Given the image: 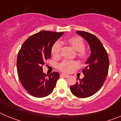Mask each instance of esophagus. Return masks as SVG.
Masks as SVG:
<instances>
[{"label": "esophagus", "mask_w": 121, "mask_h": 121, "mask_svg": "<svg viewBox=\"0 0 121 121\" xmlns=\"http://www.w3.org/2000/svg\"><path fill=\"white\" fill-rule=\"evenodd\" d=\"M60 76L64 77V78H68V77H69V76H68V74H66L62 73V74H60Z\"/></svg>", "instance_id": "1"}]
</instances>
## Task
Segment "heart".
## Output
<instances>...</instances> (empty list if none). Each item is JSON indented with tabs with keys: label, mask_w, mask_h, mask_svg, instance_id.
Returning <instances> with one entry per match:
<instances>
[{
	"label": "heart",
	"mask_w": 121,
	"mask_h": 121,
	"mask_svg": "<svg viewBox=\"0 0 121 121\" xmlns=\"http://www.w3.org/2000/svg\"><path fill=\"white\" fill-rule=\"evenodd\" d=\"M66 43L77 51V56L82 59H85L87 57V53L85 48V43L82 37L79 36H72L66 40ZM62 45L60 42L56 41L51 48V54L54 58H59L60 56ZM79 67V63L74 60H64L57 65L60 71L64 73L72 72Z\"/></svg>",
	"instance_id": "1"
}]
</instances>
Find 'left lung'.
<instances>
[{
    "label": "left lung",
    "mask_w": 121,
    "mask_h": 121,
    "mask_svg": "<svg viewBox=\"0 0 121 121\" xmlns=\"http://www.w3.org/2000/svg\"><path fill=\"white\" fill-rule=\"evenodd\" d=\"M76 33L88 42L91 53L85 63L86 67L82 70L84 77L70 86V90L75 96L84 98L93 95L103 85L108 71L109 59L98 37L85 31H78Z\"/></svg>",
    "instance_id": "obj_1"
}]
</instances>
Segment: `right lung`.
<instances>
[{"label": "right lung", "mask_w": 121, "mask_h": 121, "mask_svg": "<svg viewBox=\"0 0 121 121\" xmlns=\"http://www.w3.org/2000/svg\"><path fill=\"white\" fill-rule=\"evenodd\" d=\"M63 32L42 31L29 37L22 45L17 59L19 80L29 93L36 98L47 96L53 92L59 78L57 72L49 75L42 66L51 57V48Z\"/></svg>", "instance_id": "add662e5"}]
</instances>
